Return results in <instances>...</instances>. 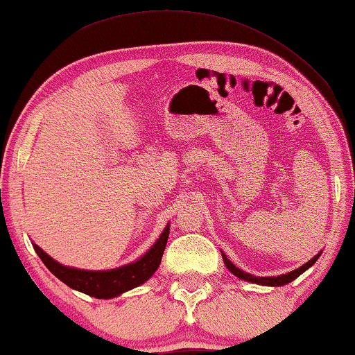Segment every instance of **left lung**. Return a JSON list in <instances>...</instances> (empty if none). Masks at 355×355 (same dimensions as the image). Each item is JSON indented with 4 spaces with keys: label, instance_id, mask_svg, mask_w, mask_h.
Returning <instances> with one entry per match:
<instances>
[{
    "label": "left lung",
    "instance_id": "8db88e82",
    "mask_svg": "<svg viewBox=\"0 0 355 355\" xmlns=\"http://www.w3.org/2000/svg\"><path fill=\"white\" fill-rule=\"evenodd\" d=\"M220 252H222V257H223V263H225L228 270L232 272L234 277H238L239 279H244V282H251V283H256V284H262V286H284V284L291 283L293 279H296L299 275H302V273L306 272L307 268H311L313 263L317 262V259L322 256V251H320V252L317 254V256H313L311 261L304 263L302 267H299V268H296V270H293V272L284 273V275H278V277H256V275H251V273H248V272H243L241 268H238L232 261H230V259L225 256V252H223V251H220Z\"/></svg>",
    "mask_w": 355,
    "mask_h": 355
}]
</instances>
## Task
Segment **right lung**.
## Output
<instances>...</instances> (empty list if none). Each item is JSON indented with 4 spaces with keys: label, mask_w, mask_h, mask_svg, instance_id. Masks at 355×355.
<instances>
[{
    "label": "right lung",
    "mask_w": 355,
    "mask_h": 355,
    "mask_svg": "<svg viewBox=\"0 0 355 355\" xmlns=\"http://www.w3.org/2000/svg\"><path fill=\"white\" fill-rule=\"evenodd\" d=\"M168 233H171V225L167 223L161 236L156 239V243L148 249L144 256L122 267L111 268V270H83V268L62 266L54 261L51 256H48L38 244H32L48 270L62 283H66L69 288L96 299H112L148 282L156 273L161 266Z\"/></svg>",
    "instance_id": "1"
}]
</instances>
